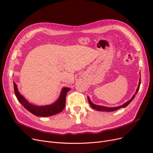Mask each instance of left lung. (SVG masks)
Masks as SVG:
<instances>
[{
	"label": "left lung",
	"instance_id": "1",
	"mask_svg": "<svg viewBox=\"0 0 153 153\" xmlns=\"http://www.w3.org/2000/svg\"><path fill=\"white\" fill-rule=\"evenodd\" d=\"M140 84H141V75H140V81H139V84H138V86L137 87V89H136V92L134 93V94L133 95V97H131V99L130 100L127 101L126 102H125L124 104H123V105H120V106H118V107H105V106H102V105H95V104L93 103L92 102V101L91 100L89 97H87V99H88V101H89V103L90 104V105L92 108H93L94 109L97 110V111H115L117 110H118L120 108H125L126 107L127 105H128V104H129L133 99L135 97V95L136 94L138 93V91H139V89H140Z\"/></svg>",
	"mask_w": 153,
	"mask_h": 153
}]
</instances>
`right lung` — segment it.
<instances>
[{
    "label": "right lung",
    "mask_w": 153,
    "mask_h": 153,
    "mask_svg": "<svg viewBox=\"0 0 153 153\" xmlns=\"http://www.w3.org/2000/svg\"><path fill=\"white\" fill-rule=\"evenodd\" d=\"M13 87L16 97L23 107L31 112L32 114L37 117H43L52 116L62 111L66 105V97L67 93L71 90V89L68 87H64L61 90L59 98L53 103L48 105L38 106L30 103L23 95L20 94L19 92L17 85L15 82H13Z\"/></svg>",
    "instance_id": "add662e5"
}]
</instances>
